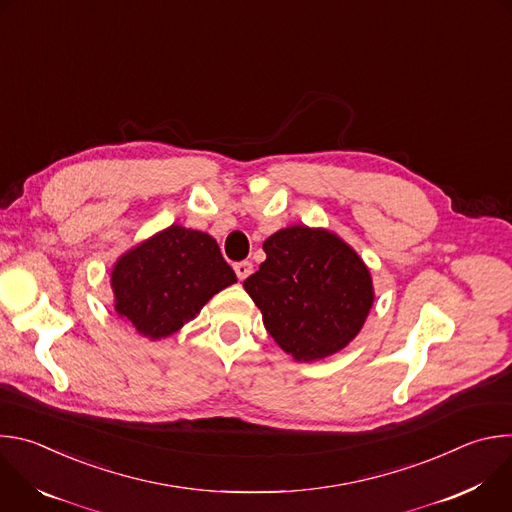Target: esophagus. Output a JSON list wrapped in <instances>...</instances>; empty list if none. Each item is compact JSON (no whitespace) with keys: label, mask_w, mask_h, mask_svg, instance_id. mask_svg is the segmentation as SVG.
Listing matches in <instances>:
<instances>
[{"label":"esophagus","mask_w":512,"mask_h":512,"mask_svg":"<svg viewBox=\"0 0 512 512\" xmlns=\"http://www.w3.org/2000/svg\"><path fill=\"white\" fill-rule=\"evenodd\" d=\"M235 273L237 277L243 281L247 279L251 273H253V263L251 261H241V263H235Z\"/></svg>","instance_id":"1"}]
</instances>
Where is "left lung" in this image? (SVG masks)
<instances>
[{"label":"left lung","mask_w":512,"mask_h":512,"mask_svg":"<svg viewBox=\"0 0 512 512\" xmlns=\"http://www.w3.org/2000/svg\"><path fill=\"white\" fill-rule=\"evenodd\" d=\"M243 281L273 340L298 362L336 354L360 332L375 289L369 267L338 235L294 225L273 233Z\"/></svg>","instance_id":"obj_1"}]
</instances>
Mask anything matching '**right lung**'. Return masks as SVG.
Instances as JSON below:
<instances>
[{
    "mask_svg": "<svg viewBox=\"0 0 512 512\" xmlns=\"http://www.w3.org/2000/svg\"><path fill=\"white\" fill-rule=\"evenodd\" d=\"M235 281L216 241L180 225L129 249L111 271L115 312L150 340L178 332Z\"/></svg>",
    "mask_w": 512,
    "mask_h": 512,
    "instance_id": "add662e5",
    "label": "right lung"
}]
</instances>
